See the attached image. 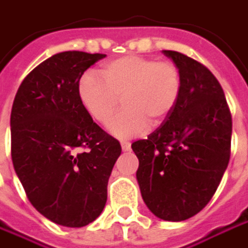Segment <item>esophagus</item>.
<instances>
[{"instance_id": "esophagus-1", "label": "esophagus", "mask_w": 248, "mask_h": 248, "mask_svg": "<svg viewBox=\"0 0 248 248\" xmlns=\"http://www.w3.org/2000/svg\"><path fill=\"white\" fill-rule=\"evenodd\" d=\"M121 146H122V150H124V152H129L132 144H130V141H122V143H121Z\"/></svg>"}]
</instances>
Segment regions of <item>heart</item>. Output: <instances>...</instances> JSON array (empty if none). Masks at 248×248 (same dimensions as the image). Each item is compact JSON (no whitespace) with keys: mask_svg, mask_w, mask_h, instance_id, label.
Instances as JSON below:
<instances>
[{"mask_svg":"<svg viewBox=\"0 0 248 248\" xmlns=\"http://www.w3.org/2000/svg\"><path fill=\"white\" fill-rule=\"evenodd\" d=\"M102 80L84 74L78 82V98L84 109L99 124H107L122 98L124 109L116 113L108 129L116 138L143 135L149 121L161 124L174 110L182 90L181 73L171 62L129 54L105 63Z\"/></svg>","mask_w":248,"mask_h":248,"instance_id":"heart-1","label":"heart"}]
</instances>
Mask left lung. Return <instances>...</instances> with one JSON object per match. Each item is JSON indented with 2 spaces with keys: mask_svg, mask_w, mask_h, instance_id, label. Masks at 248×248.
<instances>
[{
  "mask_svg": "<svg viewBox=\"0 0 248 248\" xmlns=\"http://www.w3.org/2000/svg\"><path fill=\"white\" fill-rule=\"evenodd\" d=\"M181 73V96L167 119L132 149L141 198L157 217L181 222L216 192L230 160L232 115L225 93L197 60L163 50Z\"/></svg>",
  "mask_w": 248,
  "mask_h": 248,
  "instance_id": "left-lung-1",
  "label": "left lung"
}]
</instances>
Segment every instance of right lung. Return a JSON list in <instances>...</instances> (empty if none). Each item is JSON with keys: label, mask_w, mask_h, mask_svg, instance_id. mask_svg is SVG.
I'll return each instance as SVG.
<instances>
[{"label": "right lung", "mask_w": 248, "mask_h": 248, "mask_svg": "<svg viewBox=\"0 0 248 248\" xmlns=\"http://www.w3.org/2000/svg\"><path fill=\"white\" fill-rule=\"evenodd\" d=\"M101 53L63 51L22 81L11 110V155L29 202L49 220L82 227L104 211L122 147L95 124L78 82Z\"/></svg>", "instance_id": "obj_1"}]
</instances>
